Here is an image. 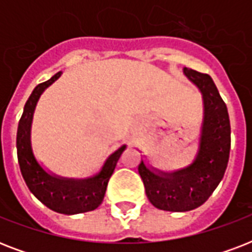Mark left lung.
Masks as SVG:
<instances>
[{
    "mask_svg": "<svg viewBox=\"0 0 252 252\" xmlns=\"http://www.w3.org/2000/svg\"><path fill=\"white\" fill-rule=\"evenodd\" d=\"M183 74L203 98V122L195 158L189 165L171 171L153 167L146 158L138 165L149 201L168 212H187L203 205L222 180L230 153L229 114L212 77L187 68Z\"/></svg>",
    "mask_w": 252,
    "mask_h": 252,
    "instance_id": "1",
    "label": "left lung"
}]
</instances>
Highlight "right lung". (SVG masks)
Returning a JSON list of instances; mask_svg holds the SVG:
<instances>
[{
	"mask_svg": "<svg viewBox=\"0 0 252 252\" xmlns=\"http://www.w3.org/2000/svg\"><path fill=\"white\" fill-rule=\"evenodd\" d=\"M61 74L63 72L56 73L52 78L37 85L27 99L18 124L17 154L22 176L31 193L39 201L61 215H78L94 211L102 204L108 180L126 145L124 144L111 153L94 175L81 179L56 175L37 161L31 141L33 114L41 94L59 80Z\"/></svg>",
	"mask_w": 252,
	"mask_h": 252,
	"instance_id": "obj_1",
	"label": "right lung"
}]
</instances>
